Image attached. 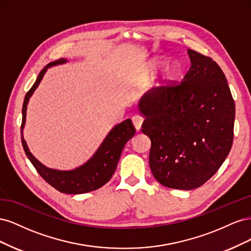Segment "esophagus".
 <instances>
[{
    "instance_id": "esophagus-1",
    "label": "esophagus",
    "mask_w": 251,
    "mask_h": 251,
    "mask_svg": "<svg viewBox=\"0 0 251 251\" xmlns=\"http://www.w3.org/2000/svg\"><path fill=\"white\" fill-rule=\"evenodd\" d=\"M132 123H133L134 126L136 127V130L139 131L141 128V125L143 123V117L140 115H134L132 117Z\"/></svg>"
}]
</instances>
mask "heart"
Here are the masks:
<instances>
[{
  "instance_id": "heart-1",
  "label": "heart",
  "mask_w": 251,
  "mask_h": 251,
  "mask_svg": "<svg viewBox=\"0 0 251 251\" xmlns=\"http://www.w3.org/2000/svg\"><path fill=\"white\" fill-rule=\"evenodd\" d=\"M163 65H164L163 60L159 59V58H156V59L153 60V62H151V69H158V68L162 67ZM169 73H170L171 76H175V75H177L179 73V67H178V65H176V64L171 65L169 67Z\"/></svg>"
}]
</instances>
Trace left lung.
<instances>
[{"label": "left lung", "instance_id": "left-lung-1", "mask_svg": "<svg viewBox=\"0 0 251 251\" xmlns=\"http://www.w3.org/2000/svg\"><path fill=\"white\" fill-rule=\"evenodd\" d=\"M188 55L192 65L183 79L151 89L139 102L151 173L162 185L185 191L203 185L224 162L235 115L221 68L192 49Z\"/></svg>", "mask_w": 251, "mask_h": 251}]
</instances>
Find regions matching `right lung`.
<instances>
[{
	"label": "right lung",
	"mask_w": 251,
	"mask_h": 251,
	"mask_svg": "<svg viewBox=\"0 0 251 251\" xmlns=\"http://www.w3.org/2000/svg\"><path fill=\"white\" fill-rule=\"evenodd\" d=\"M67 60L65 58H59L48 64L44 69L40 72L33 86L31 87L27 94L25 95L24 103L22 108V126H21V134L23 132V127L25 125L26 118V109L27 103L30 96L32 95L34 90L39 86L47 68L50 66H54L58 64H64ZM136 128L134 127L131 119H126L124 123H121L112 128V131L108 134L107 137L101 143L100 149L97 150L94 156L90 160L79 168L73 171H56L48 169L43 165L39 160L30 153L26 141L24 140L22 134V144L23 149L25 151L28 159L33 164L36 172L40 174V176L49 183L52 187L57 189L58 192L64 194H85L95 191L104 185L113 176L114 172L116 170L118 160L123 151L126 143L130 140L135 135Z\"/></svg>",
	"instance_id": "obj_1"
}]
</instances>
